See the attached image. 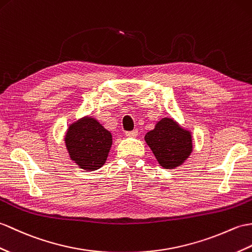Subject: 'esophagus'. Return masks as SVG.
<instances>
[{"label": "esophagus", "instance_id": "esophagus-1", "mask_svg": "<svg viewBox=\"0 0 252 252\" xmlns=\"http://www.w3.org/2000/svg\"><path fill=\"white\" fill-rule=\"evenodd\" d=\"M137 134H138V130H137V128H135V130H133V131L126 132V136H127V137H136Z\"/></svg>", "mask_w": 252, "mask_h": 252}]
</instances>
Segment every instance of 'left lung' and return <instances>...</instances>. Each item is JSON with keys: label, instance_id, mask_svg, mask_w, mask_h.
<instances>
[{"label": "left lung", "instance_id": "8db88e82", "mask_svg": "<svg viewBox=\"0 0 252 252\" xmlns=\"http://www.w3.org/2000/svg\"><path fill=\"white\" fill-rule=\"evenodd\" d=\"M145 142L164 168L183 165L193 150L192 132L171 117L158 121L154 130L146 133Z\"/></svg>", "mask_w": 252, "mask_h": 252}]
</instances>
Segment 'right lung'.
<instances>
[{
	"mask_svg": "<svg viewBox=\"0 0 252 252\" xmlns=\"http://www.w3.org/2000/svg\"><path fill=\"white\" fill-rule=\"evenodd\" d=\"M64 143L69 159L84 171H96L106 162L113 135L94 117L85 116L68 126Z\"/></svg>",
	"mask_w": 252,
	"mask_h": 252,
	"instance_id": "right-lung-1",
	"label": "right lung"
}]
</instances>
